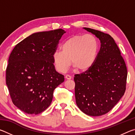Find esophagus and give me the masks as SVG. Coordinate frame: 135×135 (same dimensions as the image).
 <instances>
[{"label":"esophagus","mask_w":135,"mask_h":135,"mask_svg":"<svg viewBox=\"0 0 135 135\" xmlns=\"http://www.w3.org/2000/svg\"><path fill=\"white\" fill-rule=\"evenodd\" d=\"M65 77V79H67V80H70L71 79V77L69 76V75H66Z\"/></svg>","instance_id":"obj_1"}]
</instances>
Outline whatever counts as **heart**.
I'll use <instances>...</instances> for the list:
<instances>
[{
    "label": "heart",
    "instance_id": "obj_1",
    "mask_svg": "<svg viewBox=\"0 0 135 135\" xmlns=\"http://www.w3.org/2000/svg\"><path fill=\"white\" fill-rule=\"evenodd\" d=\"M99 42L92 35H76L67 38L61 46V51L52 55L54 65L58 71L64 73L71 64L83 72L92 67L99 51Z\"/></svg>",
    "mask_w": 135,
    "mask_h": 135
}]
</instances>
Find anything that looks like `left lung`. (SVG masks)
Wrapping results in <instances>:
<instances>
[{
	"label": "left lung",
	"mask_w": 135,
	"mask_h": 135,
	"mask_svg": "<svg viewBox=\"0 0 135 135\" xmlns=\"http://www.w3.org/2000/svg\"><path fill=\"white\" fill-rule=\"evenodd\" d=\"M83 28L99 38L100 48L92 67L74 76L75 97L77 105L84 114L99 116L108 113L124 95L127 67L110 35L94 29Z\"/></svg>",
	"instance_id": "8db88e82"
}]
</instances>
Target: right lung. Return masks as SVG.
<instances>
[{"label": "right lung", "instance_id": "obj_1", "mask_svg": "<svg viewBox=\"0 0 135 135\" xmlns=\"http://www.w3.org/2000/svg\"><path fill=\"white\" fill-rule=\"evenodd\" d=\"M62 29L32 34L15 46L8 59L6 83L13 104L28 114H38L51 105L54 90L64 81L56 71L52 55Z\"/></svg>", "mask_w": 135, "mask_h": 135}]
</instances>
